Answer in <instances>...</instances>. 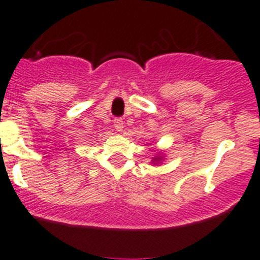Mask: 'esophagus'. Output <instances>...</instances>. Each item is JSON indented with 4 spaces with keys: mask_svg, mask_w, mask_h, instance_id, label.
Returning a JSON list of instances; mask_svg holds the SVG:
<instances>
[{
    "mask_svg": "<svg viewBox=\"0 0 260 260\" xmlns=\"http://www.w3.org/2000/svg\"><path fill=\"white\" fill-rule=\"evenodd\" d=\"M113 125H114V128H116L117 132H122L123 121L121 120V118H116V120L113 121Z\"/></svg>",
    "mask_w": 260,
    "mask_h": 260,
    "instance_id": "1",
    "label": "esophagus"
}]
</instances>
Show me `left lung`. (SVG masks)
<instances>
[{
    "label": "left lung",
    "mask_w": 260,
    "mask_h": 260,
    "mask_svg": "<svg viewBox=\"0 0 260 260\" xmlns=\"http://www.w3.org/2000/svg\"><path fill=\"white\" fill-rule=\"evenodd\" d=\"M161 159H162V157H161V156H156V157H153V162H159Z\"/></svg>",
    "instance_id": "obj_1"
}]
</instances>
